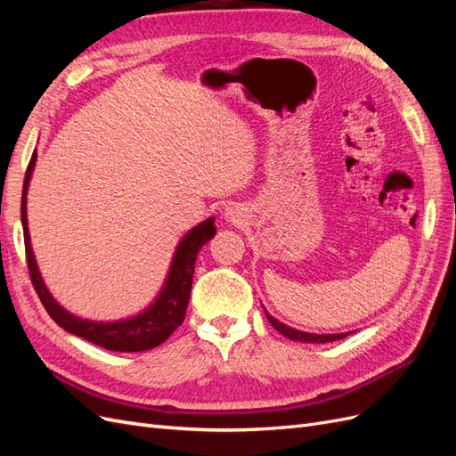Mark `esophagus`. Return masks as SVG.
<instances>
[{
  "label": "esophagus",
  "mask_w": 456,
  "mask_h": 456,
  "mask_svg": "<svg viewBox=\"0 0 456 456\" xmlns=\"http://www.w3.org/2000/svg\"><path fill=\"white\" fill-rule=\"evenodd\" d=\"M226 218H230V220H238L240 218V211L236 209V207H228V209H226Z\"/></svg>",
  "instance_id": "obj_1"
}]
</instances>
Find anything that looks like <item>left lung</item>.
<instances>
[{"label": "left lung", "mask_w": 456, "mask_h": 456, "mask_svg": "<svg viewBox=\"0 0 456 456\" xmlns=\"http://www.w3.org/2000/svg\"><path fill=\"white\" fill-rule=\"evenodd\" d=\"M266 317H268V322L272 323L273 329H278L283 337L291 338V340H300V342H333V340H340V338H344V337L348 335V333H340V335H312V333H302V330H297V329H293V327L283 325L281 322L275 320V317H272L270 314H266Z\"/></svg>", "instance_id": "8db88e82"}]
</instances>
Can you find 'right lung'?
Masks as SVG:
<instances>
[{"mask_svg": "<svg viewBox=\"0 0 456 456\" xmlns=\"http://www.w3.org/2000/svg\"><path fill=\"white\" fill-rule=\"evenodd\" d=\"M36 151L30 158L28 169H26L24 186H22V203H20V220L24 230V249H26V262H28L30 280L36 289V293L45 306L47 314L53 317L54 323L66 329L68 333L77 335L86 338L96 346H102L106 350L114 352H144L150 348L159 346L161 342L167 340L176 327H181L186 315L190 291H191V278H194L196 258L201 251V247L215 236V220L207 218L194 230H190L183 241L178 243L176 253L173 258V265L169 270L167 283H165L163 291L156 298L146 312L131 317V320L114 322V323H99V322H87L81 320L77 315L66 312L57 300H54L47 287L41 280V275L36 266V258L30 247V233H28V220H26V190H28L30 176L36 165Z\"/></svg>", "mask_w": 456, "mask_h": 456, "instance_id": "obj_1", "label": "right lung"}]
</instances>
